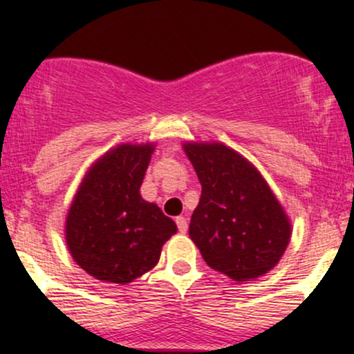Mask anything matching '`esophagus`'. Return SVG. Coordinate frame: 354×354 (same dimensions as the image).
I'll list each match as a JSON object with an SVG mask.
<instances>
[{
    "instance_id": "esophagus-1",
    "label": "esophagus",
    "mask_w": 354,
    "mask_h": 354,
    "mask_svg": "<svg viewBox=\"0 0 354 354\" xmlns=\"http://www.w3.org/2000/svg\"><path fill=\"white\" fill-rule=\"evenodd\" d=\"M176 226H178V231H180V233H187V230H188V224H187V219H185V217H176Z\"/></svg>"
}]
</instances>
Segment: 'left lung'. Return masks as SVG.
Returning <instances> with one entry per match:
<instances>
[{
    "mask_svg": "<svg viewBox=\"0 0 354 354\" xmlns=\"http://www.w3.org/2000/svg\"><path fill=\"white\" fill-rule=\"evenodd\" d=\"M183 149L202 185L188 233L207 266L238 283L274 269L291 223L262 174L224 144L187 142Z\"/></svg>",
    "mask_w": 354,
    "mask_h": 354,
    "instance_id": "obj_1",
    "label": "left lung"
}]
</instances>
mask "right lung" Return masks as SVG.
<instances>
[{"instance_id":"1","label":"right lung","mask_w":354,"mask_h":354,"mask_svg":"<svg viewBox=\"0 0 354 354\" xmlns=\"http://www.w3.org/2000/svg\"><path fill=\"white\" fill-rule=\"evenodd\" d=\"M154 144H121L87 171L66 216L75 262L104 283L127 284L154 269L176 233L173 219L140 195Z\"/></svg>"}]
</instances>
